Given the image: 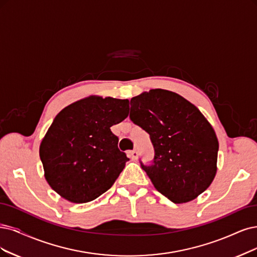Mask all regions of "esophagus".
Returning <instances> with one entry per match:
<instances>
[{
	"mask_svg": "<svg viewBox=\"0 0 257 257\" xmlns=\"http://www.w3.org/2000/svg\"><path fill=\"white\" fill-rule=\"evenodd\" d=\"M129 156H130V158L132 160H137L138 157H139V154H138L137 150H132V151H130V153H129Z\"/></svg>",
	"mask_w": 257,
	"mask_h": 257,
	"instance_id": "esophagus-1",
	"label": "esophagus"
}]
</instances>
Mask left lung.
<instances>
[{
    "instance_id": "8db88e82",
    "label": "left lung",
    "mask_w": 257,
    "mask_h": 257,
    "mask_svg": "<svg viewBox=\"0 0 257 257\" xmlns=\"http://www.w3.org/2000/svg\"><path fill=\"white\" fill-rule=\"evenodd\" d=\"M130 119L150 136L151 165L141 162L154 186L174 203L194 200L217 173L219 143L195 104L175 92L155 89L130 100Z\"/></svg>"
}]
</instances>
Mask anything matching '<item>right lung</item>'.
<instances>
[{"mask_svg": "<svg viewBox=\"0 0 257 257\" xmlns=\"http://www.w3.org/2000/svg\"><path fill=\"white\" fill-rule=\"evenodd\" d=\"M128 109V99L92 95L57 114L39 149L45 180L57 194L85 203L113 185L129 159L110 127L125 119Z\"/></svg>", "mask_w": 257, "mask_h": 257, "instance_id": "right-lung-1", "label": "right lung"}]
</instances>
